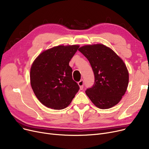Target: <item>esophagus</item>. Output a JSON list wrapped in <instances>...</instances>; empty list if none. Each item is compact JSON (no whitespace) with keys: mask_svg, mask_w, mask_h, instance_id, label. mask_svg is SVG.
Segmentation results:
<instances>
[{"mask_svg":"<svg viewBox=\"0 0 149 149\" xmlns=\"http://www.w3.org/2000/svg\"><path fill=\"white\" fill-rule=\"evenodd\" d=\"M78 84H79V85L80 90H82L84 88V81H83V80H81L79 83H78Z\"/></svg>","mask_w":149,"mask_h":149,"instance_id":"esophagus-1","label":"esophagus"}]
</instances>
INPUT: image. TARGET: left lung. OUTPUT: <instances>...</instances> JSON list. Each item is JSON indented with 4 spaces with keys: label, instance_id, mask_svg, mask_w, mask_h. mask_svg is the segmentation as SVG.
Segmentation results:
<instances>
[{
    "label": "left lung",
    "instance_id": "1",
    "mask_svg": "<svg viewBox=\"0 0 149 149\" xmlns=\"http://www.w3.org/2000/svg\"><path fill=\"white\" fill-rule=\"evenodd\" d=\"M89 60L95 76L86 94L97 107L106 109L118 104L126 92L129 72L122 59L102 44L83 46L79 49Z\"/></svg>",
    "mask_w": 149,
    "mask_h": 149
}]
</instances>
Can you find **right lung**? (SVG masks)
<instances>
[{
  "mask_svg": "<svg viewBox=\"0 0 149 149\" xmlns=\"http://www.w3.org/2000/svg\"><path fill=\"white\" fill-rule=\"evenodd\" d=\"M79 45H60L46 50L31 68L30 81L36 97L45 106L61 110L71 103L80 87L69 63Z\"/></svg>",
  "mask_w": 149,
  "mask_h": 149,
  "instance_id": "add662e5",
  "label": "right lung"
}]
</instances>
